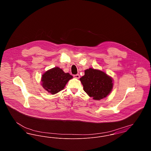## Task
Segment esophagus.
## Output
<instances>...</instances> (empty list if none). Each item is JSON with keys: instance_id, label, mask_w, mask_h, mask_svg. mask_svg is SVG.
<instances>
[{"instance_id": "1", "label": "esophagus", "mask_w": 151, "mask_h": 151, "mask_svg": "<svg viewBox=\"0 0 151 151\" xmlns=\"http://www.w3.org/2000/svg\"><path fill=\"white\" fill-rule=\"evenodd\" d=\"M73 76H74V78H76V79H79V78H80V75H79V74L75 75H73Z\"/></svg>"}]
</instances>
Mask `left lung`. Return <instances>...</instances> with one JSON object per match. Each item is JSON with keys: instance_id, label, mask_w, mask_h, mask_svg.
<instances>
[{"instance_id": "obj_1", "label": "left lung", "mask_w": 151, "mask_h": 151, "mask_svg": "<svg viewBox=\"0 0 151 151\" xmlns=\"http://www.w3.org/2000/svg\"><path fill=\"white\" fill-rule=\"evenodd\" d=\"M80 80L84 91L95 100H100L111 92L113 83L112 78L105 72L92 68L85 70V75Z\"/></svg>"}]
</instances>
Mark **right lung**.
Returning a JSON list of instances; mask_svg holds the SVG:
<instances>
[{
    "label": "right lung",
    "mask_w": 151,
    "mask_h": 151,
    "mask_svg": "<svg viewBox=\"0 0 151 151\" xmlns=\"http://www.w3.org/2000/svg\"><path fill=\"white\" fill-rule=\"evenodd\" d=\"M73 78L69 73L59 67H54L45 72L42 76V86L49 93L54 94L65 88L68 81Z\"/></svg>",
    "instance_id": "obj_1"
}]
</instances>
